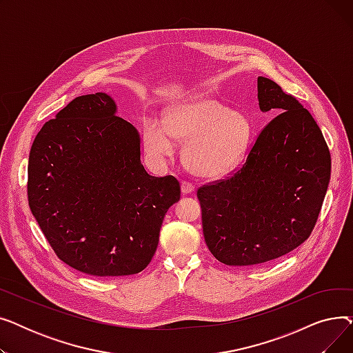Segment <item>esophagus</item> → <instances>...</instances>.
<instances>
[{"instance_id": "obj_1", "label": "esophagus", "mask_w": 353, "mask_h": 353, "mask_svg": "<svg viewBox=\"0 0 353 353\" xmlns=\"http://www.w3.org/2000/svg\"><path fill=\"white\" fill-rule=\"evenodd\" d=\"M180 186H181V193L183 194H192L194 192V186L189 181H181Z\"/></svg>"}]
</instances>
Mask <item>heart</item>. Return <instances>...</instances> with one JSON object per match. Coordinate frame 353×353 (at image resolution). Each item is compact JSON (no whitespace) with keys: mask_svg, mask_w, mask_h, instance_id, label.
Segmentation results:
<instances>
[{"mask_svg":"<svg viewBox=\"0 0 353 353\" xmlns=\"http://www.w3.org/2000/svg\"><path fill=\"white\" fill-rule=\"evenodd\" d=\"M253 137L250 120L208 97H193L172 105L164 120L147 119L143 143L154 161L174 152L176 140L186 141L183 161L205 179L226 176L240 165Z\"/></svg>","mask_w":353,"mask_h":353,"instance_id":"heart-1","label":"heart"}]
</instances>
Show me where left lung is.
I'll return each instance as SVG.
<instances>
[{
	"label": "left lung",
	"mask_w": 353,
	"mask_h": 353,
	"mask_svg": "<svg viewBox=\"0 0 353 353\" xmlns=\"http://www.w3.org/2000/svg\"><path fill=\"white\" fill-rule=\"evenodd\" d=\"M257 101L279 116L242 169L197 190L206 245L228 266L266 263L302 245L330 180L329 148L309 111L266 77H257Z\"/></svg>",
	"instance_id": "obj_1"
}]
</instances>
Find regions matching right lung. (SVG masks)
<instances>
[{
    "label": "right lung",
    "mask_w": 353,
    "mask_h": 353,
    "mask_svg": "<svg viewBox=\"0 0 353 353\" xmlns=\"http://www.w3.org/2000/svg\"><path fill=\"white\" fill-rule=\"evenodd\" d=\"M116 114L105 92L74 99L43 125L28 159L35 220L64 263L92 276L145 269L180 200L173 176L145 172L137 128Z\"/></svg>",
    "instance_id": "obj_1"
}]
</instances>
